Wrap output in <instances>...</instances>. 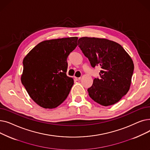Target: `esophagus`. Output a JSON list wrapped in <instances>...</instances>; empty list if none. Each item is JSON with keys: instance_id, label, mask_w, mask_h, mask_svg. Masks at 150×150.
I'll return each mask as SVG.
<instances>
[{"instance_id": "obj_1", "label": "esophagus", "mask_w": 150, "mask_h": 150, "mask_svg": "<svg viewBox=\"0 0 150 150\" xmlns=\"http://www.w3.org/2000/svg\"><path fill=\"white\" fill-rule=\"evenodd\" d=\"M75 78V79L76 80H77V81H79V80H81V78L80 77V78H78V77H74Z\"/></svg>"}]
</instances>
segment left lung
<instances>
[{
  "label": "left lung",
  "mask_w": 150,
  "mask_h": 150,
  "mask_svg": "<svg viewBox=\"0 0 150 150\" xmlns=\"http://www.w3.org/2000/svg\"><path fill=\"white\" fill-rule=\"evenodd\" d=\"M78 45L92 67L101 68L100 78L88 89L90 97L104 106L119 101L131 83L134 63L128 53L119 44L105 38L82 37Z\"/></svg>",
  "instance_id": "left-lung-1"
}]
</instances>
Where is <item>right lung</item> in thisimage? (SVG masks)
I'll return each mask as SVG.
<instances>
[{
  "instance_id": "1",
  "label": "right lung",
  "mask_w": 150,
  "mask_h": 150,
  "mask_svg": "<svg viewBox=\"0 0 150 150\" xmlns=\"http://www.w3.org/2000/svg\"><path fill=\"white\" fill-rule=\"evenodd\" d=\"M78 37L50 39L36 45L23 60L21 81L29 96L43 108L58 107L74 84L67 76V58L77 46Z\"/></svg>"
}]
</instances>
